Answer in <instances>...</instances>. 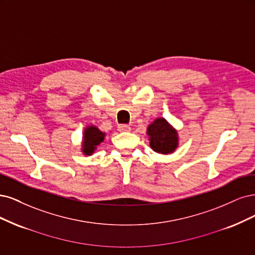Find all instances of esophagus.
I'll use <instances>...</instances> for the list:
<instances>
[{
	"instance_id": "esophagus-1",
	"label": "esophagus",
	"mask_w": 255,
	"mask_h": 255,
	"mask_svg": "<svg viewBox=\"0 0 255 255\" xmlns=\"http://www.w3.org/2000/svg\"><path fill=\"white\" fill-rule=\"evenodd\" d=\"M119 130L121 131V132H128V131H130L131 127L129 125H125V124H122V125H119Z\"/></svg>"
}]
</instances>
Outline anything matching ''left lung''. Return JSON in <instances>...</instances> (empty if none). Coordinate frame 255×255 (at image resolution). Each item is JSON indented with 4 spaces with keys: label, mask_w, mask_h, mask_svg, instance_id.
I'll use <instances>...</instances> for the list:
<instances>
[{
    "label": "left lung",
    "mask_w": 255,
    "mask_h": 255,
    "mask_svg": "<svg viewBox=\"0 0 255 255\" xmlns=\"http://www.w3.org/2000/svg\"><path fill=\"white\" fill-rule=\"evenodd\" d=\"M151 149L162 154L174 152L179 144L177 130L163 118L154 120L147 128Z\"/></svg>",
    "instance_id": "left-lung-1"
}]
</instances>
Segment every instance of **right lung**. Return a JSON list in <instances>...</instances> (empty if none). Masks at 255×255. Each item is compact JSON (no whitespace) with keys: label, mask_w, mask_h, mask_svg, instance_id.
Masks as SVG:
<instances>
[{"label":"right lung","mask_w":255,"mask_h":255,"mask_svg":"<svg viewBox=\"0 0 255 255\" xmlns=\"http://www.w3.org/2000/svg\"><path fill=\"white\" fill-rule=\"evenodd\" d=\"M105 135L106 133L101 131L96 126H88L84 132L81 151L86 155H91L96 150V147L104 141Z\"/></svg>","instance_id":"1"}]
</instances>
